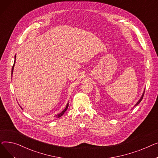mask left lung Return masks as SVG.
I'll list each match as a JSON object with an SVG mask.
<instances>
[{
  "instance_id": "obj_1",
  "label": "left lung",
  "mask_w": 158,
  "mask_h": 158,
  "mask_svg": "<svg viewBox=\"0 0 158 158\" xmlns=\"http://www.w3.org/2000/svg\"><path fill=\"white\" fill-rule=\"evenodd\" d=\"M144 93H145V89H144V92H143V94H142V97H140V98H139V100L136 102V104L135 105V106L133 107H135V106H136L137 105H138L139 104V102H141V101H142V98H143V95H144ZM133 107H132V108H133Z\"/></svg>"
}]
</instances>
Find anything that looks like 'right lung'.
<instances>
[{"instance_id":"obj_1","label":"right lung","mask_w":158,"mask_h":158,"mask_svg":"<svg viewBox=\"0 0 158 158\" xmlns=\"http://www.w3.org/2000/svg\"><path fill=\"white\" fill-rule=\"evenodd\" d=\"M15 61H14V64H13V68H12V70H11V76H12V75H13V69H14V66H15V61H16V55L15 56ZM20 107H21V108L22 109V107H21V106H20ZM68 107H69V102L67 103V104H66V107H65V108L60 113V114H57L56 116V117H57V118H59V117H61V116L64 113V112L66 111V110H67V109H68Z\"/></svg>"}]
</instances>
